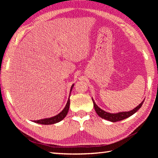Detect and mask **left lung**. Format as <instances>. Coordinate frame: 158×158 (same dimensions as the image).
<instances>
[{
	"label": "left lung",
	"instance_id": "left-lung-1",
	"mask_svg": "<svg viewBox=\"0 0 158 158\" xmlns=\"http://www.w3.org/2000/svg\"><path fill=\"white\" fill-rule=\"evenodd\" d=\"M92 101L94 103L95 111H96L98 115L100 117H102V118H104V119H106V120L109 121L111 122H117V121H122V120H123V119H125L129 117L132 116L133 114H135V113H136L138 111V109H140L143 103H144V99L139 105H138V106H136L135 109L131 110V111H122V112H118L117 113H108L107 111H105L104 110L99 107L96 105V103H95V102H94V99L92 98Z\"/></svg>",
	"mask_w": 158,
	"mask_h": 158
}]
</instances>
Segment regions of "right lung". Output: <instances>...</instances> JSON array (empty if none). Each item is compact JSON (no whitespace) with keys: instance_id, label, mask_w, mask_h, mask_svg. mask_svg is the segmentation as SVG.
Segmentation results:
<instances>
[{"instance_id":"1","label":"right lung","mask_w":158,"mask_h":158,"mask_svg":"<svg viewBox=\"0 0 158 158\" xmlns=\"http://www.w3.org/2000/svg\"><path fill=\"white\" fill-rule=\"evenodd\" d=\"M74 84L72 85L70 90V94H69L67 103H66L64 108L63 109V111L54 117L46 118H42V119H40V120L33 121V122H34L35 123H38V124H41V125H52V124H55V123H59L63 120V119H64L69 112V107H70V93L72 92V89H73V88L74 87Z\"/></svg>"}]
</instances>
